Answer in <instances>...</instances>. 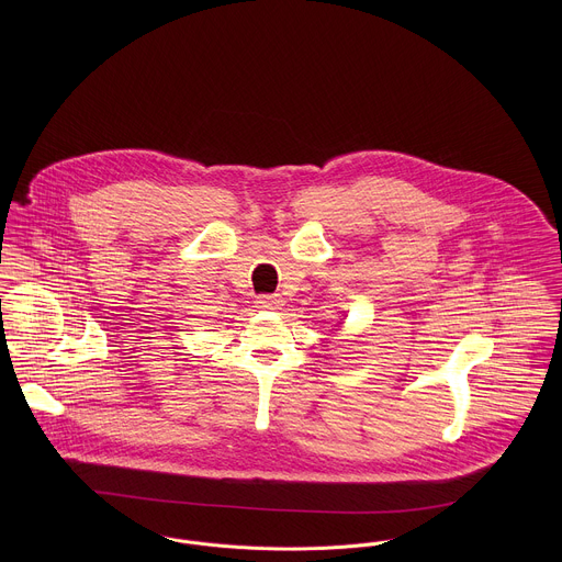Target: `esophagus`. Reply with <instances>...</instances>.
Instances as JSON below:
<instances>
[{
	"label": "esophagus",
	"instance_id": "34e87169",
	"mask_svg": "<svg viewBox=\"0 0 562 562\" xmlns=\"http://www.w3.org/2000/svg\"><path fill=\"white\" fill-rule=\"evenodd\" d=\"M281 305H283V301H281L279 294H261V296H257V301H255V307H257V310H279Z\"/></svg>",
	"mask_w": 562,
	"mask_h": 562
}]
</instances>
